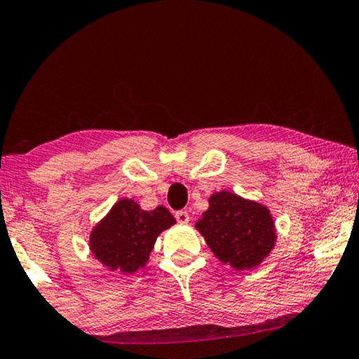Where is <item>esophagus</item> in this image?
<instances>
[{"instance_id": "esophagus-1", "label": "esophagus", "mask_w": 359, "mask_h": 359, "mask_svg": "<svg viewBox=\"0 0 359 359\" xmlns=\"http://www.w3.org/2000/svg\"><path fill=\"white\" fill-rule=\"evenodd\" d=\"M175 217H176V220H178V224H181V225L189 222V214L186 212V210H178V212L175 214Z\"/></svg>"}]
</instances>
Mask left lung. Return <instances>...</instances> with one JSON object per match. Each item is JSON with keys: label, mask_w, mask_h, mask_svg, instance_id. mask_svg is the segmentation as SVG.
<instances>
[{"label": "left lung", "mask_w": 359, "mask_h": 359, "mask_svg": "<svg viewBox=\"0 0 359 359\" xmlns=\"http://www.w3.org/2000/svg\"><path fill=\"white\" fill-rule=\"evenodd\" d=\"M196 229L220 262L240 271L258 266L276 242L268 208L229 191L210 196L209 209Z\"/></svg>", "instance_id": "left-lung-1"}]
</instances>
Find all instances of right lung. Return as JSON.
Wrapping results in <instances>:
<instances>
[{
    "instance_id": "1",
    "label": "right lung",
    "mask_w": 359,
    "mask_h": 359,
    "mask_svg": "<svg viewBox=\"0 0 359 359\" xmlns=\"http://www.w3.org/2000/svg\"><path fill=\"white\" fill-rule=\"evenodd\" d=\"M175 222L163 205L144 210L132 199H121L93 229L91 252L111 271L132 274L145 266L156 237Z\"/></svg>"
}]
</instances>
